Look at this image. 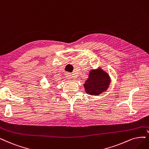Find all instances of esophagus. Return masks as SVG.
<instances>
[{
  "label": "esophagus",
  "instance_id": "obj_1",
  "mask_svg": "<svg viewBox=\"0 0 149 149\" xmlns=\"http://www.w3.org/2000/svg\"><path fill=\"white\" fill-rule=\"evenodd\" d=\"M66 77H67L68 79L70 80V79H72L73 78V76H72V74L68 73V74H66Z\"/></svg>",
  "mask_w": 149,
  "mask_h": 149
}]
</instances>
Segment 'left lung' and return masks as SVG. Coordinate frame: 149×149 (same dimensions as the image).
I'll return each instance as SVG.
<instances>
[{
  "instance_id": "8db88e82",
  "label": "left lung",
  "mask_w": 149,
  "mask_h": 149,
  "mask_svg": "<svg viewBox=\"0 0 149 149\" xmlns=\"http://www.w3.org/2000/svg\"><path fill=\"white\" fill-rule=\"evenodd\" d=\"M88 78L84 84V88L88 95L98 96L109 88L111 79L109 74L101 68L91 69Z\"/></svg>"
}]
</instances>
